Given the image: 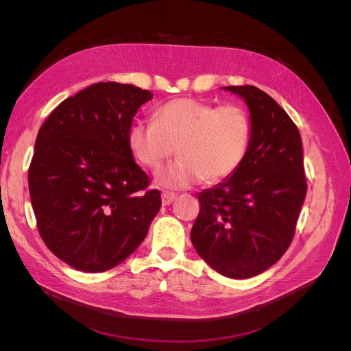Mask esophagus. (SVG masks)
<instances>
[{
	"label": "esophagus",
	"instance_id": "esophagus-1",
	"mask_svg": "<svg viewBox=\"0 0 351 351\" xmlns=\"http://www.w3.org/2000/svg\"><path fill=\"white\" fill-rule=\"evenodd\" d=\"M176 197H177V195L176 193H173V192H162V195H161V199H162V205H171L173 202L176 200Z\"/></svg>",
	"mask_w": 351,
	"mask_h": 351
}]
</instances>
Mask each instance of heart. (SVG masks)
Here are the masks:
<instances>
[{"label": "heart", "instance_id": "obj_1", "mask_svg": "<svg viewBox=\"0 0 351 351\" xmlns=\"http://www.w3.org/2000/svg\"><path fill=\"white\" fill-rule=\"evenodd\" d=\"M249 142L250 119L240 105L215 107L192 98L165 102L155 123L139 121L129 132L130 151L147 169L156 171L177 152V161L158 174L159 184L171 189L228 178L241 165Z\"/></svg>", "mask_w": 351, "mask_h": 351}]
</instances>
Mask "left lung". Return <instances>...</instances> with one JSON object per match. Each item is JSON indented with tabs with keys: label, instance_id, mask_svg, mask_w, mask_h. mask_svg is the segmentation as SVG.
<instances>
[{
	"label": "left lung",
	"instance_id": "8db88e82",
	"mask_svg": "<svg viewBox=\"0 0 351 351\" xmlns=\"http://www.w3.org/2000/svg\"><path fill=\"white\" fill-rule=\"evenodd\" d=\"M246 101L250 142L241 165L199 193L190 239L199 256L228 278H250L277 262L293 241L306 196L297 125L256 86H226Z\"/></svg>",
	"mask_w": 351,
	"mask_h": 351
}]
</instances>
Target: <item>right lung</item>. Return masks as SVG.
Segmentation results:
<instances>
[{
    "mask_svg": "<svg viewBox=\"0 0 351 351\" xmlns=\"http://www.w3.org/2000/svg\"><path fill=\"white\" fill-rule=\"evenodd\" d=\"M149 99L133 84L95 83L62 101L38 132L27 174L36 227L79 271L104 272L129 258L161 208L129 146L133 117Z\"/></svg>",
    "mask_w": 351,
    "mask_h": 351,
    "instance_id": "add662e5",
    "label": "right lung"
}]
</instances>
